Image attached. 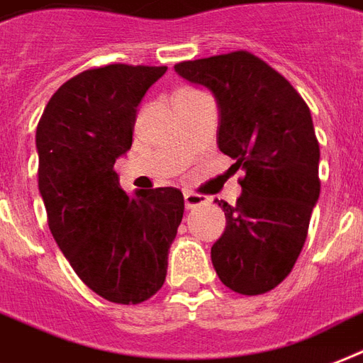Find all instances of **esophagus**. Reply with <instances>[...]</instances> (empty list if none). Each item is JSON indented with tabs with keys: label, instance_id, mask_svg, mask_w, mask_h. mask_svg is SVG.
<instances>
[{
	"label": "esophagus",
	"instance_id": "1",
	"mask_svg": "<svg viewBox=\"0 0 363 363\" xmlns=\"http://www.w3.org/2000/svg\"><path fill=\"white\" fill-rule=\"evenodd\" d=\"M206 203H207L206 196H201V194H196V192H184V206H186V209L206 206Z\"/></svg>",
	"mask_w": 363,
	"mask_h": 363
}]
</instances>
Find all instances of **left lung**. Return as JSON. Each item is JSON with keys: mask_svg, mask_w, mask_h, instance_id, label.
<instances>
[{"mask_svg": "<svg viewBox=\"0 0 363 363\" xmlns=\"http://www.w3.org/2000/svg\"><path fill=\"white\" fill-rule=\"evenodd\" d=\"M179 76L213 91L218 148L245 171L236 206L211 261L226 287L261 295L295 267L320 196V146L311 108L291 83L253 52L232 51L175 65Z\"/></svg>", "mask_w": 363, "mask_h": 363, "instance_id": "8db88e82", "label": "left lung"}]
</instances>
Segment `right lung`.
Here are the masks:
<instances>
[{
	"instance_id": "right-lung-1",
	"label": "right lung",
	"mask_w": 363,
	"mask_h": 363,
	"mask_svg": "<svg viewBox=\"0 0 363 363\" xmlns=\"http://www.w3.org/2000/svg\"><path fill=\"white\" fill-rule=\"evenodd\" d=\"M167 66L106 65L62 83L35 131L47 223L96 295L138 304L162 289L184 213L179 188L127 196L114 171L133 145L137 106Z\"/></svg>"
}]
</instances>
